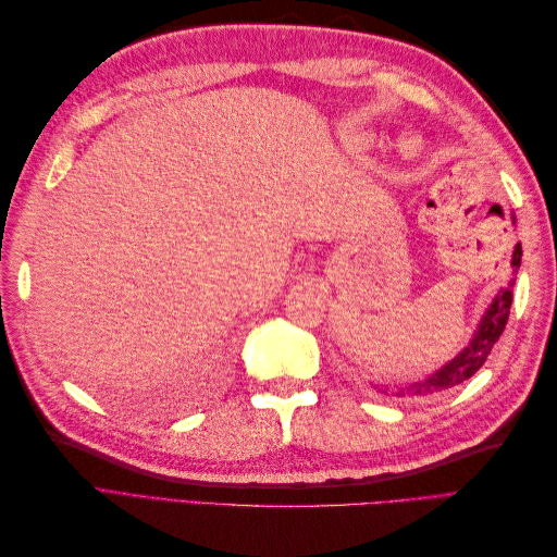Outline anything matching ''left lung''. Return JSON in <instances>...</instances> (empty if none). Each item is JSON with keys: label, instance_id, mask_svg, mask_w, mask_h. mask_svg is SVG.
Returning <instances> with one entry per match:
<instances>
[{"label": "left lung", "instance_id": "8db88e82", "mask_svg": "<svg viewBox=\"0 0 557 557\" xmlns=\"http://www.w3.org/2000/svg\"><path fill=\"white\" fill-rule=\"evenodd\" d=\"M520 256H522V248L518 244L516 250H513V262H511L516 269L520 267ZM511 301H513V281L509 283V288H504L499 293V297L493 301L491 309H487V313L483 315L481 325L474 334V339H471V344L460 352V356L453 358L446 367H442L440 372L432 374L430 379L401 387V391H397V397L434 395V393L448 391V387L474 376L479 369L483 367V362L487 360V356H491L495 342L499 339V334L504 332V325H507ZM383 393L387 395V391H383Z\"/></svg>", "mask_w": 557, "mask_h": 557}]
</instances>
